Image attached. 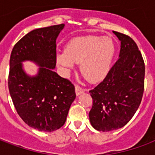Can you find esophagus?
I'll return each instance as SVG.
<instances>
[{
	"instance_id": "esophagus-1",
	"label": "esophagus",
	"mask_w": 155,
	"mask_h": 155,
	"mask_svg": "<svg viewBox=\"0 0 155 155\" xmlns=\"http://www.w3.org/2000/svg\"><path fill=\"white\" fill-rule=\"evenodd\" d=\"M82 93H84V90L81 87H80V86L76 85L75 86V94H76V95H80Z\"/></svg>"
}]
</instances>
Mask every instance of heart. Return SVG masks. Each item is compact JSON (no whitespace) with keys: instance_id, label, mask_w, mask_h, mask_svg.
<instances>
[{"instance_id":"obj_1","label":"heart","mask_w":155,"mask_h":155,"mask_svg":"<svg viewBox=\"0 0 155 155\" xmlns=\"http://www.w3.org/2000/svg\"><path fill=\"white\" fill-rule=\"evenodd\" d=\"M115 52L113 41L109 37L88 35L71 41L64 51H58L56 62L69 72L74 64H81L82 74L91 82L104 80L110 71Z\"/></svg>"}]
</instances>
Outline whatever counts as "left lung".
Masks as SVG:
<instances>
[{
  "label": "left lung",
  "instance_id": "left-lung-1",
  "mask_svg": "<svg viewBox=\"0 0 155 155\" xmlns=\"http://www.w3.org/2000/svg\"><path fill=\"white\" fill-rule=\"evenodd\" d=\"M113 32L121 43L120 58L103 81L90 91L91 124L103 132L122 128L132 119L144 90L145 66L136 43L129 35Z\"/></svg>",
  "mask_w": 155,
  "mask_h": 155
}]
</instances>
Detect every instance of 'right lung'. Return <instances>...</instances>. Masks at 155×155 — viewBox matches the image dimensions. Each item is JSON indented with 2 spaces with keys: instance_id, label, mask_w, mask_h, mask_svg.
I'll use <instances>...</instances> for the list:
<instances>
[{
  "instance_id": "add662e5",
  "label": "right lung",
  "mask_w": 155,
  "mask_h": 155,
  "mask_svg": "<svg viewBox=\"0 0 155 155\" xmlns=\"http://www.w3.org/2000/svg\"><path fill=\"white\" fill-rule=\"evenodd\" d=\"M64 24L35 29L14 45L10 58L8 87L17 113L30 127L53 132L64 125L75 99L74 84L58 75L55 41ZM38 64V74L31 78L22 69L21 62Z\"/></svg>"
}]
</instances>
